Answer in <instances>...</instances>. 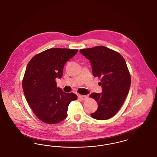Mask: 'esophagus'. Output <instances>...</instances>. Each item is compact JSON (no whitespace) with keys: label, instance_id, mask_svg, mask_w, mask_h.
<instances>
[{"label":"esophagus","instance_id":"esophagus-1","mask_svg":"<svg viewBox=\"0 0 157 157\" xmlns=\"http://www.w3.org/2000/svg\"><path fill=\"white\" fill-rule=\"evenodd\" d=\"M78 98H79L80 99L82 100V101H84V100L86 99L87 96H86V95H79L78 96Z\"/></svg>","mask_w":157,"mask_h":157}]
</instances>
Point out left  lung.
<instances>
[{"label":"left lung","mask_w":157,"mask_h":157,"mask_svg":"<svg viewBox=\"0 0 157 157\" xmlns=\"http://www.w3.org/2000/svg\"><path fill=\"white\" fill-rule=\"evenodd\" d=\"M80 53L90 60L93 75L101 78L98 84L102 92L90 95L98 104L90 115L96 120L109 119L120 110L129 90L131 76L126 62L119 53L104 46L81 49Z\"/></svg>","instance_id":"left-lung-1"}]
</instances>
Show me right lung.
<instances>
[{
    "instance_id": "obj_1",
    "label": "right lung",
    "mask_w": 157,
    "mask_h": 157,
    "mask_svg": "<svg viewBox=\"0 0 157 157\" xmlns=\"http://www.w3.org/2000/svg\"><path fill=\"white\" fill-rule=\"evenodd\" d=\"M78 49L51 48L35 55L27 65L22 87L28 103L39 120L57 124L67 117L68 106L77 99L71 92L57 88L56 78H61L67 60Z\"/></svg>"
}]
</instances>
